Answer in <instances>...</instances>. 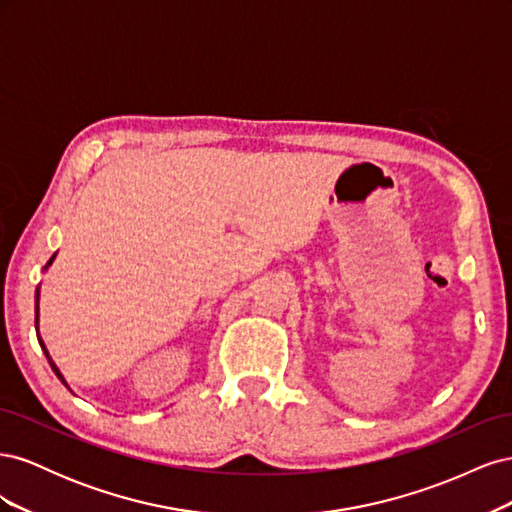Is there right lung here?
Listing matches in <instances>:
<instances>
[{
  "mask_svg": "<svg viewBox=\"0 0 512 512\" xmlns=\"http://www.w3.org/2000/svg\"><path fill=\"white\" fill-rule=\"evenodd\" d=\"M55 256H57V254H53V256H51V260H49V262H46V267H49V265H51V262H53V260H55ZM46 267H44V269H46ZM38 301H40V290H36V322H38ZM38 342H40V346H42V350H44V354H46V359H49V363H51V367H53V371H55V374H57V378H59V380H61V382H64V384H66V380H64V376H61V374H59V369H57V367H55V363H53V359H51V356H49V350H46V348H44V342H42V339H40V337H38Z\"/></svg>",
  "mask_w": 512,
  "mask_h": 512,
  "instance_id": "obj_1",
  "label": "right lung"
}]
</instances>
